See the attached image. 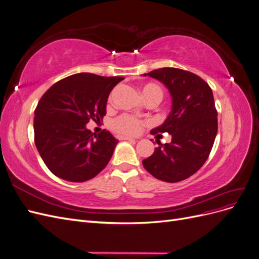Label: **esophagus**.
Instances as JSON below:
<instances>
[{
	"label": "esophagus",
	"instance_id": "esophagus-1",
	"mask_svg": "<svg viewBox=\"0 0 259 259\" xmlns=\"http://www.w3.org/2000/svg\"><path fill=\"white\" fill-rule=\"evenodd\" d=\"M120 140H135V138H132L128 136H119Z\"/></svg>",
	"mask_w": 259,
	"mask_h": 259
}]
</instances>
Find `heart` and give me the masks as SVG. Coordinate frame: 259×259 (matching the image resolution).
I'll list each match as a JSON object with an SVG mask.
<instances>
[{"instance_id": "heart-1", "label": "heart", "mask_w": 259, "mask_h": 259, "mask_svg": "<svg viewBox=\"0 0 259 259\" xmlns=\"http://www.w3.org/2000/svg\"><path fill=\"white\" fill-rule=\"evenodd\" d=\"M142 93H143L144 99L154 96L159 100H161V98L163 96V92H162L161 88L159 85H156L154 83H147V84L143 85ZM112 127L117 133H121V134L135 135V134H137V133H139L140 128H142V122H140L134 116L124 114V115L116 117V119L112 123Z\"/></svg>"}]
</instances>
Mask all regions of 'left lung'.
<instances>
[{"mask_svg": "<svg viewBox=\"0 0 259 259\" xmlns=\"http://www.w3.org/2000/svg\"><path fill=\"white\" fill-rule=\"evenodd\" d=\"M160 81L171 98L170 112L151 134L168 133L169 144H161L143 161L144 167L166 183L182 182L207 160L217 134L213 92L197 74L177 68H161L143 74Z\"/></svg>", "mask_w": 259, "mask_h": 259, "instance_id": "1", "label": "left lung"}]
</instances>
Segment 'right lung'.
<instances>
[{
    "label": "right lung",
    "mask_w": 259,
    "mask_h": 259,
    "mask_svg": "<svg viewBox=\"0 0 259 259\" xmlns=\"http://www.w3.org/2000/svg\"><path fill=\"white\" fill-rule=\"evenodd\" d=\"M122 80L76 73L55 83L42 96L34 111V142L54 175L83 183L107 166L119 140L106 130L94 134L86 124L103 120L109 94Z\"/></svg>",
    "instance_id": "obj_1"
}]
</instances>
